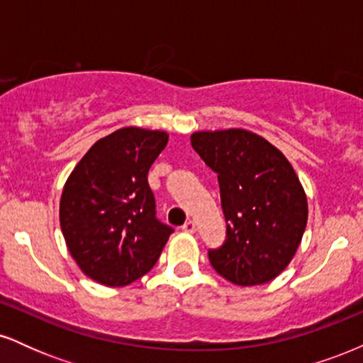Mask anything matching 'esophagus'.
<instances>
[{
	"label": "esophagus",
	"instance_id": "obj_1",
	"mask_svg": "<svg viewBox=\"0 0 363 363\" xmlns=\"http://www.w3.org/2000/svg\"><path fill=\"white\" fill-rule=\"evenodd\" d=\"M182 230L187 232V234H194V232H196V223L193 222V220H189V222H186L184 225H182Z\"/></svg>",
	"mask_w": 363,
	"mask_h": 363
}]
</instances>
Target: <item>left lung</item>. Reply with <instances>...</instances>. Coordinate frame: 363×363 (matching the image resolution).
<instances>
[{
	"mask_svg": "<svg viewBox=\"0 0 363 363\" xmlns=\"http://www.w3.org/2000/svg\"><path fill=\"white\" fill-rule=\"evenodd\" d=\"M191 145L218 174L227 239L208 252L211 266L239 286L274 280L301 245L307 196L286 157L247 129L196 131Z\"/></svg>",
	"mask_w": 363,
	"mask_h": 363,
	"instance_id": "8db88e82",
	"label": "left lung"
}]
</instances>
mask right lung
<instances>
[{
  "instance_id": "add662e5",
  "label": "right lung",
  "mask_w": 363,
  "mask_h": 363,
  "mask_svg": "<svg viewBox=\"0 0 363 363\" xmlns=\"http://www.w3.org/2000/svg\"><path fill=\"white\" fill-rule=\"evenodd\" d=\"M169 141L158 129L121 128L91 145L69 174L60 223L78 268L106 286L147 274L174 232L158 222L148 170Z\"/></svg>"
}]
</instances>
